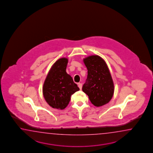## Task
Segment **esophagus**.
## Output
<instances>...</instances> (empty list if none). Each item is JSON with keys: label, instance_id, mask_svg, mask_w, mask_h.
<instances>
[{"label": "esophagus", "instance_id": "esophagus-1", "mask_svg": "<svg viewBox=\"0 0 153 153\" xmlns=\"http://www.w3.org/2000/svg\"><path fill=\"white\" fill-rule=\"evenodd\" d=\"M78 87L79 88L80 90H81V88H82V84L81 83H79L78 84Z\"/></svg>", "mask_w": 153, "mask_h": 153}]
</instances>
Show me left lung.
Here are the masks:
<instances>
[{
    "label": "left lung",
    "instance_id": "1",
    "mask_svg": "<svg viewBox=\"0 0 153 153\" xmlns=\"http://www.w3.org/2000/svg\"><path fill=\"white\" fill-rule=\"evenodd\" d=\"M88 69V77L82 88L91 103L101 107L111 101L114 91V83L107 65L98 55L83 59Z\"/></svg>",
    "mask_w": 153,
    "mask_h": 153
}]
</instances>
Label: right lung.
Returning a JSON list of instances; mask_svg holds the SVG:
<instances>
[{"label":"right lung","mask_w":153,"mask_h":153,"mask_svg":"<svg viewBox=\"0 0 153 153\" xmlns=\"http://www.w3.org/2000/svg\"><path fill=\"white\" fill-rule=\"evenodd\" d=\"M68 59H59L52 65L44 81L42 94L46 102L53 108L64 109L72 94L79 90L72 76L66 72Z\"/></svg>","instance_id":"right-lung-1"}]
</instances>
